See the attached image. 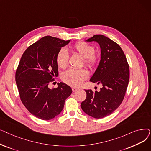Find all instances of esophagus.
Instances as JSON below:
<instances>
[{
    "label": "esophagus",
    "mask_w": 151,
    "mask_h": 151,
    "mask_svg": "<svg viewBox=\"0 0 151 151\" xmlns=\"http://www.w3.org/2000/svg\"><path fill=\"white\" fill-rule=\"evenodd\" d=\"M78 90H79V88H75V87H73V88H72V91H73V92L77 91Z\"/></svg>",
    "instance_id": "34e87169"
}]
</instances>
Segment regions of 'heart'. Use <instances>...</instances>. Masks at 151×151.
<instances>
[{
    "label": "heart",
    "mask_w": 151,
    "mask_h": 151,
    "mask_svg": "<svg viewBox=\"0 0 151 151\" xmlns=\"http://www.w3.org/2000/svg\"><path fill=\"white\" fill-rule=\"evenodd\" d=\"M71 50L84 58L85 64L89 68H93L98 64L99 55L94 52L95 49L92 45L84 42H80L71 47ZM68 61L67 51L65 49H61L56 55L58 65L61 68H65L67 66ZM62 78L63 81L68 85L78 86L88 78V73L83 68H70L63 73Z\"/></svg>",
    "instance_id": "heart-1"
}]
</instances>
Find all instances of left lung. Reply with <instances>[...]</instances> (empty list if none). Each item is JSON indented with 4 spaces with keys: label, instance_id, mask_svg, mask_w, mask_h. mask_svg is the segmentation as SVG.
Returning a JSON list of instances; mask_svg holds the SVG:
<instances>
[{
    "label": "left lung",
    "instance_id": "1",
    "mask_svg": "<svg viewBox=\"0 0 151 151\" xmlns=\"http://www.w3.org/2000/svg\"><path fill=\"white\" fill-rule=\"evenodd\" d=\"M86 42H96L100 47V60L90 81L101 84L100 91L85 90L87 97L81 106L88 115L104 118L120 106L129 81V66L121 47L103 35H95Z\"/></svg>",
    "mask_w": 151,
    "mask_h": 151
}]
</instances>
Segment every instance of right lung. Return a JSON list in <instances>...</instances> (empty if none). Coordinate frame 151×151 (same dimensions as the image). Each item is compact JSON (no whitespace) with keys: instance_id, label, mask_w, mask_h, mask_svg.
Masks as SVG:
<instances>
[{"instance_id":"obj_1","label":"right lung","mask_w":151,"mask_h":151,"mask_svg":"<svg viewBox=\"0 0 151 151\" xmlns=\"http://www.w3.org/2000/svg\"><path fill=\"white\" fill-rule=\"evenodd\" d=\"M70 41L45 36L29 46L21 58L15 75L20 99L29 111L40 119L59 115L72 93L63 83H58L57 88L48 87L58 76L57 54Z\"/></svg>"}]
</instances>
